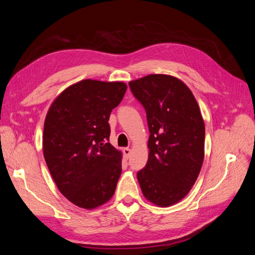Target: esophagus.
Listing matches in <instances>:
<instances>
[{
    "label": "esophagus",
    "instance_id": "34e87169",
    "mask_svg": "<svg viewBox=\"0 0 255 255\" xmlns=\"http://www.w3.org/2000/svg\"><path fill=\"white\" fill-rule=\"evenodd\" d=\"M130 153H132V151H130V149L128 148H125L123 149V155H125V157L127 159H128L130 157Z\"/></svg>",
    "mask_w": 255,
    "mask_h": 255
}]
</instances>
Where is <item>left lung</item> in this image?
I'll return each mask as SVG.
<instances>
[{"label": "left lung", "mask_w": 255, "mask_h": 255, "mask_svg": "<svg viewBox=\"0 0 255 255\" xmlns=\"http://www.w3.org/2000/svg\"><path fill=\"white\" fill-rule=\"evenodd\" d=\"M145 110L149 158L137 173L144 198L167 207L188 195L204 159L205 127L187 85L167 74H149L128 83Z\"/></svg>", "instance_id": "obj_1"}]
</instances>
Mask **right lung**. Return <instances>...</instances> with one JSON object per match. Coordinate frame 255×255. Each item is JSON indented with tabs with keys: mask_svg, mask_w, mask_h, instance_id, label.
<instances>
[{
	"mask_svg": "<svg viewBox=\"0 0 255 255\" xmlns=\"http://www.w3.org/2000/svg\"><path fill=\"white\" fill-rule=\"evenodd\" d=\"M123 82L83 80L54 100L44 120L42 149L57 188L74 205L94 210L110 201L122 153L110 139V116L127 91Z\"/></svg>",
	"mask_w": 255,
	"mask_h": 255,
	"instance_id": "obj_1",
	"label": "right lung"
}]
</instances>
